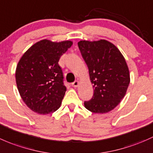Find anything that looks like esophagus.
I'll return each instance as SVG.
<instances>
[{"mask_svg": "<svg viewBox=\"0 0 153 153\" xmlns=\"http://www.w3.org/2000/svg\"><path fill=\"white\" fill-rule=\"evenodd\" d=\"M71 85L73 86V87H75V88L77 87V86L79 85V82L78 81H74L73 83H72Z\"/></svg>", "mask_w": 153, "mask_h": 153, "instance_id": "esophagus-1", "label": "esophagus"}]
</instances>
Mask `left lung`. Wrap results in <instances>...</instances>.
Segmentation results:
<instances>
[{"instance_id":"left-lung-1","label":"left lung","mask_w":153,"mask_h":153,"mask_svg":"<svg viewBox=\"0 0 153 153\" xmlns=\"http://www.w3.org/2000/svg\"><path fill=\"white\" fill-rule=\"evenodd\" d=\"M78 46L94 88L92 99L84 102L85 107L93 113H108L120 103L130 84L125 59L117 47L108 40H81Z\"/></svg>"}]
</instances>
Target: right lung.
Here are the masks:
<instances>
[{"label": "right lung", "mask_w": 153, "mask_h": 153, "mask_svg": "<svg viewBox=\"0 0 153 153\" xmlns=\"http://www.w3.org/2000/svg\"><path fill=\"white\" fill-rule=\"evenodd\" d=\"M72 44L70 40H42L30 47L19 60L15 71L17 87L32 111L46 115L60 107L66 88L58 62Z\"/></svg>", "instance_id": "add662e5"}]
</instances>
